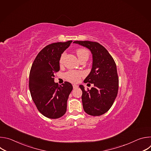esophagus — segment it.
Instances as JSON below:
<instances>
[{"mask_svg": "<svg viewBox=\"0 0 151 151\" xmlns=\"http://www.w3.org/2000/svg\"><path fill=\"white\" fill-rule=\"evenodd\" d=\"M78 87V85H76V84H73V89H76V88H77Z\"/></svg>", "mask_w": 151, "mask_h": 151, "instance_id": "obj_1", "label": "esophagus"}]
</instances>
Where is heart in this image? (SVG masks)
Returning a JSON list of instances; mask_svg holds the SVG:
<instances>
[{
    "label": "heart",
    "mask_w": 151,
    "mask_h": 151,
    "mask_svg": "<svg viewBox=\"0 0 151 151\" xmlns=\"http://www.w3.org/2000/svg\"><path fill=\"white\" fill-rule=\"evenodd\" d=\"M77 55L81 60L82 58H88L89 57V51L88 50L85 48H79L76 50ZM65 56V53L62 54L60 59V63H62L63 61V58ZM83 73L82 71L79 70H69L64 73V78L68 81L72 82H78L80 81L82 76H83Z\"/></svg>",
    "instance_id": "obj_1"
}]
</instances>
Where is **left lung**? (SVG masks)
Wrapping results in <instances>:
<instances>
[{
	"label": "left lung",
	"instance_id": "1",
	"mask_svg": "<svg viewBox=\"0 0 151 151\" xmlns=\"http://www.w3.org/2000/svg\"><path fill=\"white\" fill-rule=\"evenodd\" d=\"M73 43L87 47L93 54V68L83 82L93 83L94 87L85 90L83 85H79L83 110L91 116L101 115L110 109L117 96L119 79L116 63L98 42L76 40Z\"/></svg>",
	"mask_w": 151,
	"mask_h": 151
}]
</instances>
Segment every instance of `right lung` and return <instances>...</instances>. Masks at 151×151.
<instances>
[{
	"label": "right lung",
	"mask_w": 151,
	"mask_h": 151,
	"mask_svg": "<svg viewBox=\"0 0 151 151\" xmlns=\"http://www.w3.org/2000/svg\"><path fill=\"white\" fill-rule=\"evenodd\" d=\"M72 40L57 42L43 48L35 58L29 75V89L37 110L44 116L57 119L65 114L67 101L73 90L70 83L61 85L54 82L55 73L60 70L61 54Z\"/></svg>",
	"instance_id": "add662e5"
}]
</instances>
